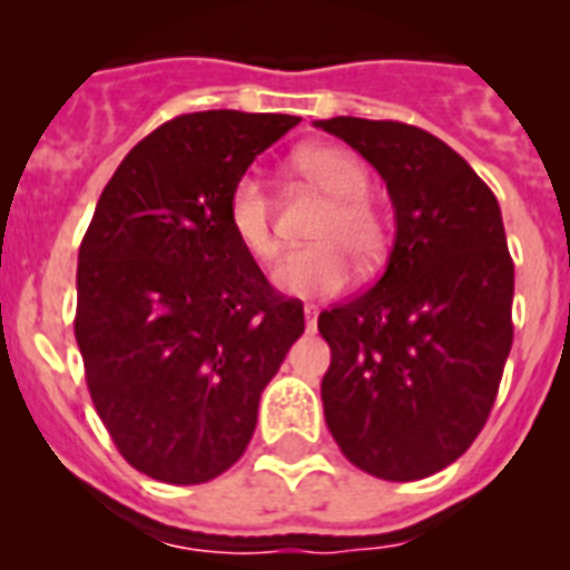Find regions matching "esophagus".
I'll list each match as a JSON object with an SVG mask.
<instances>
[{
    "label": "esophagus",
    "mask_w": 570,
    "mask_h": 570,
    "mask_svg": "<svg viewBox=\"0 0 570 570\" xmlns=\"http://www.w3.org/2000/svg\"><path fill=\"white\" fill-rule=\"evenodd\" d=\"M316 316H320V307H316V304H304V320H307V331H316Z\"/></svg>",
    "instance_id": "esophagus-1"
}]
</instances>
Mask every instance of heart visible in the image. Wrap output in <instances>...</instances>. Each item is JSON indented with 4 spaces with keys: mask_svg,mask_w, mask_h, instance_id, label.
<instances>
[{
    "mask_svg": "<svg viewBox=\"0 0 570 570\" xmlns=\"http://www.w3.org/2000/svg\"><path fill=\"white\" fill-rule=\"evenodd\" d=\"M298 171L316 183L331 204L313 224L311 245L289 248L277 257L272 281L281 293L298 298H325L340 293L352 277V258L361 266H373L384 248V233L375 209L366 204L370 174L355 154L343 147H304L295 156ZM227 224L250 257L266 259L275 254L272 230V197L254 174L233 183L227 195Z\"/></svg>",
    "mask_w": 570,
    "mask_h": 570,
    "instance_id": "heart-1",
    "label": "heart"
}]
</instances>
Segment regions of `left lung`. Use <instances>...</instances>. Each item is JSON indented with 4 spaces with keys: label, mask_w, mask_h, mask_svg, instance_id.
<instances>
[{
    "label": "left lung",
    "mask_w": 570,
    "mask_h": 570,
    "mask_svg": "<svg viewBox=\"0 0 570 570\" xmlns=\"http://www.w3.org/2000/svg\"><path fill=\"white\" fill-rule=\"evenodd\" d=\"M387 183L396 239L366 293L320 313L322 405L355 468L414 482L468 452L512 348L514 263L494 191L441 138L399 120L331 118Z\"/></svg>",
    "instance_id": "obj_1"
}]
</instances>
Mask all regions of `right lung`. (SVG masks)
Masks as SVG:
<instances>
[{
	"mask_svg": "<svg viewBox=\"0 0 570 570\" xmlns=\"http://www.w3.org/2000/svg\"><path fill=\"white\" fill-rule=\"evenodd\" d=\"M293 115H180L138 141L79 248L76 343L120 455L168 485L233 468L259 393L304 334L227 224V195Z\"/></svg>",
	"mask_w": 570,
	"mask_h": 570,
	"instance_id": "1",
	"label": "right lung"
}]
</instances>
